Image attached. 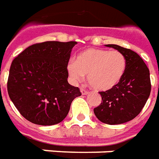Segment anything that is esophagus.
Returning <instances> with one entry per match:
<instances>
[{"label":"esophagus","mask_w":159,"mask_h":159,"mask_svg":"<svg viewBox=\"0 0 159 159\" xmlns=\"http://www.w3.org/2000/svg\"><path fill=\"white\" fill-rule=\"evenodd\" d=\"M81 93H82V94H88V93H89V91L86 89H84L83 88H81Z\"/></svg>","instance_id":"34e87169"}]
</instances>
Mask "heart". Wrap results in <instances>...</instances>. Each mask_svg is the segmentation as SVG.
<instances>
[{
	"instance_id": "obj_1",
	"label": "heart",
	"mask_w": 159,
	"mask_h": 159,
	"mask_svg": "<svg viewBox=\"0 0 159 159\" xmlns=\"http://www.w3.org/2000/svg\"><path fill=\"white\" fill-rule=\"evenodd\" d=\"M126 67V58L119 51L87 48L77 54L75 62L69 63L67 70L73 81H81L87 75L93 89L107 91L121 81Z\"/></svg>"
}]
</instances>
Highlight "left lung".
<instances>
[{"mask_svg":"<svg viewBox=\"0 0 159 159\" xmlns=\"http://www.w3.org/2000/svg\"><path fill=\"white\" fill-rule=\"evenodd\" d=\"M106 46L117 49L125 56L127 67L116 86L99 92L102 101L93 112L102 123L121 124L138 116L147 103L152 87L150 72L143 59L131 49L114 44Z\"/></svg>","mask_w":159,"mask_h":159,"instance_id":"left-lung-1","label":"left lung"}]
</instances>
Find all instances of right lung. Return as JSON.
Instances as JSON below:
<instances>
[{"instance_id":"1","label":"right lung","mask_w":159,"mask_h":159,"mask_svg":"<svg viewBox=\"0 0 159 159\" xmlns=\"http://www.w3.org/2000/svg\"><path fill=\"white\" fill-rule=\"evenodd\" d=\"M76 43H36L12 60L7 92L25 119L38 125L57 124L66 118L73 100L82 95L67 81V66Z\"/></svg>"}]
</instances>
